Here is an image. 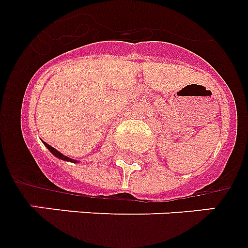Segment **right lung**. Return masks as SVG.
I'll return each mask as SVG.
<instances>
[{
	"mask_svg": "<svg viewBox=\"0 0 248 248\" xmlns=\"http://www.w3.org/2000/svg\"><path fill=\"white\" fill-rule=\"evenodd\" d=\"M45 146H46V147H47V148H48L49 151L52 152L53 155L56 156V157L61 158V160H65V161H74V162H75V160H73V158H69L68 156H64V155H62V154H60V152L57 151V150H55V148H53L52 146H49L48 143H46V142H45Z\"/></svg>",
	"mask_w": 248,
	"mask_h": 248,
	"instance_id": "right-lung-1",
	"label": "right lung"
}]
</instances>
